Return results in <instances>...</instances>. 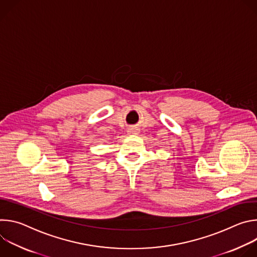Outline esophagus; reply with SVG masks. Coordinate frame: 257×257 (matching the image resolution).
I'll list each match as a JSON object with an SVG mask.
<instances>
[{
	"mask_svg": "<svg viewBox=\"0 0 257 257\" xmlns=\"http://www.w3.org/2000/svg\"><path fill=\"white\" fill-rule=\"evenodd\" d=\"M138 132H137V130L136 129H130L129 131H128V134L129 135H136Z\"/></svg>",
	"mask_w": 257,
	"mask_h": 257,
	"instance_id": "esophagus-1",
	"label": "esophagus"
}]
</instances>
